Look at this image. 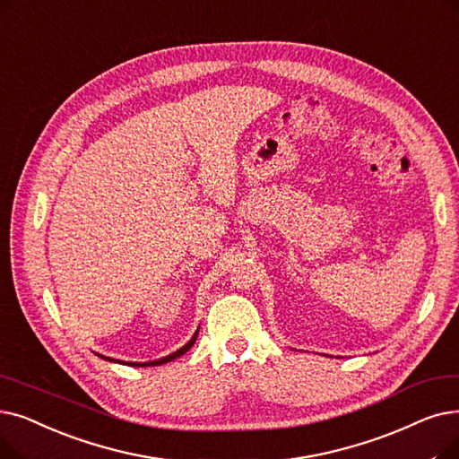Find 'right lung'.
I'll use <instances>...</instances> for the list:
<instances>
[{
	"mask_svg": "<svg viewBox=\"0 0 459 459\" xmlns=\"http://www.w3.org/2000/svg\"><path fill=\"white\" fill-rule=\"evenodd\" d=\"M196 333H198V330L195 332V335L191 337L189 340V343H186L182 349H178L176 352H172V354H169V356H165V358H161V360H153V362H146V364H129L127 362V366H136V368H146V366H161V364H167V362H170V360H174V358H178V356H182V354H186L193 345H195V342H196ZM101 358H105V360H112V358H107V356H101ZM112 362H117V360H112ZM124 364V362H122Z\"/></svg>",
	"mask_w": 459,
	"mask_h": 459,
	"instance_id": "add662e5",
	"label": "right lung"
}]
</instances>
